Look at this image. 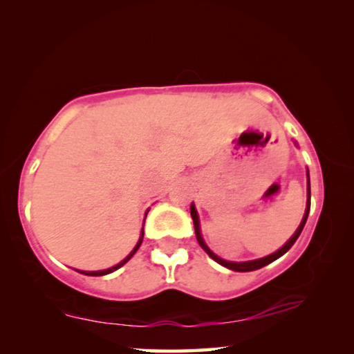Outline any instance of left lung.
I'll use <instances>...</instances> for the list:
<instances>
[{"mask_svg":"<svg viewBox=\"0 0 354 354\" xmlns=\"http://www.w3.org/2000/svg\"><path fill=\"white\" fill-rule=\"evenodd\" d=\"M308 211H310V179H308V171H307V206H306V212H304V217H302V221L299 223L298 230H296L293 236H291L287 243H285L282 248H280L277 252H274V254L268 255V257H263V258H258V260H252V261H227V260H222L221 257H217L214 252H211L209 248H207L206 243L201 238V232H200V221H198V214H197V209H195L194 203L190 205V216H192V221H194V227H195V236H197L198 244L201 245V249H203L207 255H209L212 260L217 261L218 265L225 266L228 269H232V271H238V272H248V271H255V269H260L263 266L269 265V263H272L274 260H277L279 257H282L285 252H288L291 249V245L296 243V239L299 238V234L302 232V228L306 225V221H307V216H308Z\"/></svg>","mask_w":354,"mask_h":354,"instance_id":"1","label":"left lung"}]
</instances>
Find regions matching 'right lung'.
Returning <instances> with one entry per match:
<instances>
[{"label": "right lung", "mask_w": 354, "mask_h": 354, "mask_svg": "<svg viewBox=\"0 0 354 354\" xmlns=\"http://www.w3.org/2000/svg\"><path fill=\"white\" fill-rule=\"evenodd\" d=\"M142 241H143V230H142V234H140V239H138V243H137L136 248H133V250H132L131 254H129V255L124 258V260L118 263V265L111 266V268H109V269H102V271H78V272H82V274H86V276H105V274H110V272H113V271H116V269H120L122 265H126V263H127L129 260H131L132 255L136 254V252L138 250L140 244H142Z\"/></svg>", "instance_id": "obj_1"}]
</instances>
